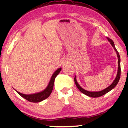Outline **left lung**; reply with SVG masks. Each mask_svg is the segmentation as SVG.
<instances>
[{
  "instance_id": "1",
  "label": "left lung",
  "mask_w": 128,
  "mask_h": 128,
  "mask_svg": "<svg viewBox=\"0 0 128 128\" xmlns=\"http://www.w3.org/2000/svg\"><path fill=\"white\" fill-rule=\"evenodd\" d=\"M107 39L111 43V44L112 45V46L114 48V49L115 50V51L116 52V54L117 55V57H118V72H117V76H116L115 80H114V82L111 84V86H110L108 87H107L106 88H105L104 90L100 91V92H88V91L85 90L84 89H83L82 88L80 87V86L78 84V83L77 82L76 79V76L74 77V83H75L76 86L77 88L79 90L80 92H82V93L86 95V96H89V97H92V98H99V97H100L103 96V95L107 93L108 92H109L110 91H111V90H112L114 88L115 86H117V84H118V81H119V79L120 78V73H121V68H120V55L119 54H118V51L117 50L116 48H115V46H114V42L111 39H110V38L107 37Z\"/></svg>"
}]
</instances>
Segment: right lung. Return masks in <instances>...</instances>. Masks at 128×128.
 I'll return each instance as SVG.
<instances>
[{
    "instance_id": "1",
    "label": "right lung",
    "mask_w": 128,
    "mask_h": 128,
    "mask_svg": "<svg viewBox=\"0 0 128 128\" xmlns=\"http://www.w3.org/2000/svg\"><path fill=\"white\" fill-rule=\"evenodd\" d=\"M61 70V68H60L58 70H56L55 73L53 74L52 78H51V79L50 80L48 86H47V88L44 90L42 91V92H38V93L36 94H22L21 92H17V91H16V92H17L19 95H20L22 97H23V98H24V99L29 101V102L34 103L41 102V101L46 99L50 96V94L51 92H52L53 88H54V81H55V78L59 74Z\"/></svg>"
}]
</instances>
